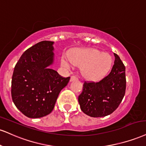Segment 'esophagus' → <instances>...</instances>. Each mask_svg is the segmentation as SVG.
Masks as SVG:
<instances>
[{
	"label": "esophagus",
	"instance_id": "obj_1",
	"mask_svg": "<svg viewBox=\"0 0 146 146\" xmlns=\"http://www.w3.org/2000/svg\"><path fill=\"white\" fill-rule=\"evenodd\" d=\"M78 78H77L76 76H75V75H72L71 77V78H70V82H73V81H75V80H78Z\"/></svg>",
	"mask_w": 146,
	"mask_h": 146
}]
</instances>
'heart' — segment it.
I'll return each instance as SVG.
<instances>
[{
	"mask_svg": "<svg viewBox=\"0 0 146 146\" xmlns=\"http://www.w3.org/2000/svg\"><path fill=\"white\" fill-rule=\"evenodd\" d=\"M61 64L66 68L74 65L82 66V75L90 80H99L110 71L112 64L111 56L108 53L92 48L75 49L68 55L64 54Z\"/></svg>",
	"mask_w": 146,
	"mask_h": 146,
	"instance_id": "heart-1",
	"label": "heart"
}]
</instances>
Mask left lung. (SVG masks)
Returning <instances> with one entry per match:
<instances>
[{
  "mask_svg": "<svg viewBox=\"0 0 146 146\" xmlns=\"http://www.w3.org/2000/svg\"><path fill=\"white\" fill-rule=\"evenodd\" d=\"M111 71L99 82H85L78 96L82 111L90 117H104L113 113L123 99L126 90L125 66L114 53Z\"/></svg>",
  "mask_w": 146,
  "mask_h": 146,
  "instance_id": "left-lung-1",
  "label": "left lung"
}]
</instances>
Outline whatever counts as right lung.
Returning a JSON list of instances; mask_svg holds the SVG:
<instances>
[{
  "label": "right lung",
  "instance_id": "1",
  "mask_svg": "<svg viewBox=\"0 0 146 146\" xmlns=\"http://www.w3.org/2000/svg\"><path fill=\"white\" fill-rule=\"evenodd\" d=\"M54 42L43 41L24 52L14 68L11 96L26 116L38 118L50 114L59 93L67 85L64 78L50 66L54 64Z\"/></svg>",
  "mask_w": 146,
  "mask_h": 146
}]
</instances>
